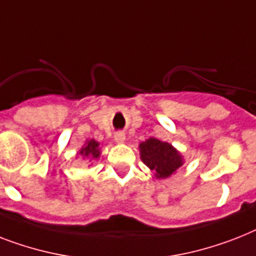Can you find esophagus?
<instances>
[{"label":"esophagus","instance_id":"34e87169","mask_svg":"<svg viewBox=\"0 0 256 256\" xmlns=\"http://www.w3.org/2000/svg\"><path fill=\"white\" fill-rule=\"evenodd\" d=\"M114 139H116V142L117 143H124L126 140V136H124V132H117V134L114 135Z\"/></svg>","mask_w":256,"mask_h":256}]
</instances>
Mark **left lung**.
I'll return each instance as SVG.
<instances>
[{"label":"left lung","mask_w":256,"mask_h":256,"mask_svg":"<svg viewBox=\"0 0 256 256\" xmlns=\"http://www.w3.org/2000/svg\"><path fill=\"white\" fill-rule=\"evenodd\" d=\"M140 159L154 171L156 178H167L182 167V154L167 142L156 138H150L139 144Z\"/></svg>","instance_id":"8db88e82"}]
</instances>
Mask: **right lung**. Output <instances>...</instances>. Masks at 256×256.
<instances>
[{
	"mask_svg": "<svg viewBox=\"0 0 256 256\" xmlns=\"http://www.w3.org/2000/svg\"><path fill=\"white\" fill-rule=\"evenodd\" d=\"M82 158H90V159H98L100 156V143L96 142L94 139L86 140L84 147L78 151Z\"/></svg>",
	"mask_w": 256,
	"mask_h": 256,
	"instance_id": "right-lung-1",
	"label": "right lung"
}]
</instances>
